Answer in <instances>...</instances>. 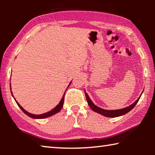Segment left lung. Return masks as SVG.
<instances>
[{
  "label": "left lung",
  "instance_id": "8db88e82",
  "mask_svg": "<svg viewBox=\"0 0 155 155\" xmlns=\"http://www.w3.org/2000/svg\"><path fill=\"white\" fill-rule=\"evenodd\" d=\"M85 96L86 98H87V103L89 104V106L90 107V108L93 110L94 111H95L96 113H98V114H101L104 115V116L106 117H119L120 115H123L126 114H127L128 112H129L130 110H132L134 107L136 105V104L137 103V102L140 100V97L139 98L137 101H136L135 103H133L132 104H130V106H128L127 107H125L124 109H117V110H105L103 109L102 108H100V107H97L93 103V102L91 101V99L89 97L88 94L85 92Z\"/></svg>",
  "mask_w": 155,
  "mask_h": 155
}]
</instances>
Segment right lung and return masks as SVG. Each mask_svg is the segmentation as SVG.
<instances>
[{
    "label": "right lung",
    "mask_w": 155,
    "mask_h": 155,
    "mask_svg": "<svg viewBox=\"0 0 155 155\" xmlns=\"http://www.w3.org/2000/svg\"><path fill=\"white\" fill-rule=\"evenodd\" d=\"M70 83H71V82L70 83L69 85H68V87H69V86H70ZM10 87H11V86H10ZM65 91H66V90H65ZM11 92H12V91H11ZM64 94V96H63V98H61V101L59 102V103L58 104H57V105L55 107H54V108L53 109H52L51 111H48V112L45 113V114H40V115H35V114H30V113L27 112V111H26V110H25L24 109L22 108V107H21V106L20 105V104L18 103L16 101H15V98L14 97V96H13V94H12V96L14 97V98L15 99V102H16V103H17V104L18 105V107H20V108L21 109V110H22V111L23 112H24L26 115H27L28 116L31 117V118H35V119H43V118H46V117H48L51 116V115H54V114H57V113H59L60 111H61V109H62L63 106H64V96H65Z\"/></svg>",
    "instance_id": "add662e5"
}]
</instances>
